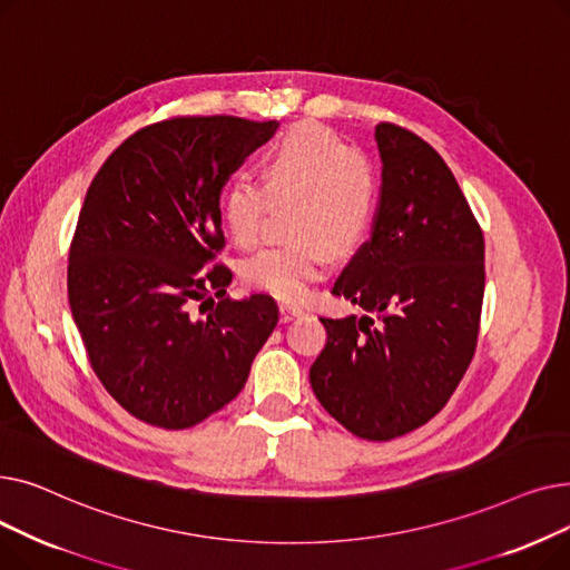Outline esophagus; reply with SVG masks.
Returning a JSON list of instances; mask_svg holds the SVG:
<instances>
[{"label": "esophagus", "instance_id": "esophagus-1", "mask_svg": "<svg viewBox=\"0 0 570 570\" xmlns=\"http://www.w3.org/2000/svg\"><path fill=\"white\" fill-rule=\"evenodd\" d=\"M303 314H305V309L297 307V305H291V303H282V305H279V316H282L284 323L291 321V318H295V316H303Z\"/></svg>", "mask_w": 570, "mask_h": 570}]
</instances>
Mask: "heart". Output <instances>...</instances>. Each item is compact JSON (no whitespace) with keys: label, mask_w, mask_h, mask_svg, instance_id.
Wrapping results in <instances>:
<instances>
[{"label":"heart","mask_w":570,"mask_h":570,"mask_svg":"<svg viewBox=\"0 0 570 570\" xmlns=\"http://www.w3.org/2000/svg\"><path fill=\"white\" fill-rule=\"evenodd\" d=\"M293 200L288 235L239 265L252 291L279 301H301L309 284L331 267V252L361 243L376 209V173L370 159L316 122L279 136L261 159V185L233 179L222 191V219L239 249L258 243L269 203Z\"/></svg>","instance_id":"heart-1"}]
</instances>
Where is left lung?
Here are the masks:
<instances>
[{
	"mask_svg": "<svg viewBox=\"0 0 570 570\" xmlns=\"http://www.w3.org/2000/svg\"><path fill=\"white\" fill-rule=\"evenodd\" d=\"M374 138L383 168L372 237L333 286L371 316L321 318L327 342L309 381L351 434L391 441L434 417L471 363L485 243L430 142L391 122Z\"/></svg>",
	"mask_w": 570,
	"mask_h": 570,
	"instance_id": "1",
	"label": "left lung"
}]
</instances>
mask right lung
<instances>
[{"label": "right lung", "instance_id": "1", "mask_svg": "<svg viewBox=\"0 0 570 570\" xmlns=\"http://www.w3.org/2000/svg\"><path fill=\"white\" fill-rule=\"evenodd\" d=\"M279 125L173 117L129 136L87 189L69 305L89 365L138 421L187 430L243 391L273 335V297L230 301L219 196Z\"/></svg>", "mask_w": 570, "mask_h": 570}]
</instances>
